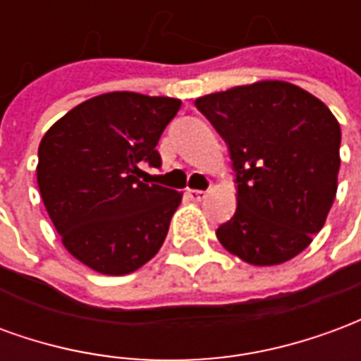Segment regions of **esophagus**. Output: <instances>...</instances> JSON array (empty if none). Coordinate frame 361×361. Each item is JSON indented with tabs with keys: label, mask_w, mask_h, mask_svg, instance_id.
Returning <instances> with one entry per match:
<instances>
[{
	"label": "esophagus",
	"mask_w": 361,
	"mask_h": 361,
	"mask_svg": "<svg viewBox=\"0 0 361 361\" xmlns=\"http://www.w3.org/2000/svg\"><path fill=\"white\" fill-rule=\"evenodd\" d=\"M204 191H201V189H188V197L189 199H193V201H203L204 199Z\"/></svg>",
	"instance_id": "34e87169"
}]
</instances>
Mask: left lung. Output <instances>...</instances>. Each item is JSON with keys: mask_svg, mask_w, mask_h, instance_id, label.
Wrapping results in <instances>:
<instances>
[{"mask_svg": "<svg viewBox=\"0 0 361 361\" xmlns=\"http://www.w3.org/2000/svg\"><path fill=\"white\" fill-rule=\"evenodd\" d=\"M226 141L235 212L216 230L232 255L286 263L323 228L338 188L341 126L319 98L284 81H259L197 98Z\"/></svg>", "mask_w": 361, "mask_h": 361, "instance_id": "obj_1", "label": "left lung"}]
</instances>
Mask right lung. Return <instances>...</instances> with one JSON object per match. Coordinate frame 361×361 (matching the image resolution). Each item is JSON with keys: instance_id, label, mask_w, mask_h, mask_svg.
I'll list each match as a JSON object with an SVG mask.
<instances>
[{"instance_id": "right-lung-1", "label": "right lung", "mask_w": 361, "mask_h": 361, "mask_svg": "<svg viewBox=\"0 0 361 361\" xmlns=\"http://www.w3.org/2000/svg\"><path fill=\"white\" fill-rule=\"evenodd\" d=\"M178 98L106 92L85 100L46 131L36 180L66 250L100 274L121 276L154 257L181 193L141 181L160 166L157 145Z\"/></svg>"}]
</instances>
